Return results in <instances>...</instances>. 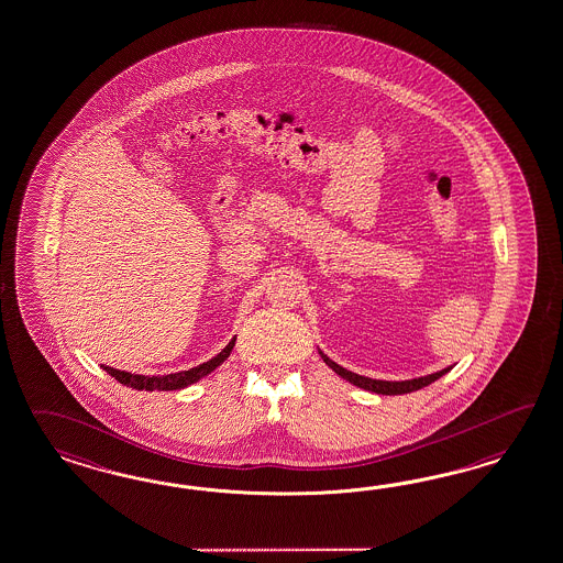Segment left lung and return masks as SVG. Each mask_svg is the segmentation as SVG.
<instances>
[{
    "label": "left lung",
    "instance_id": "8db88e82",
    "mask_svg": "<svg viewBox=\"0 0 563 563\" xmlns=\"http://www.w3.org/2000/svg\"><path fill=\"white\" fill-rule=\"evenodd\" d=\"M324 363L332 367L339 375L346 377L351 384L360 386L363 389H372L375 394H386V396H396V394H408V391H415V389L424 388L429 384H433L434 379H439L441 375L448 374L449 369L443 372H437V374L424 375V377H418V379H406V382H379V379H369V377H363V375L351 374L343 369L341 365H336L334 361L329 360L324 353H320Z\"/></svg>",
    "mask_w": 563,
    "mask_h": 563
}]
</instances>
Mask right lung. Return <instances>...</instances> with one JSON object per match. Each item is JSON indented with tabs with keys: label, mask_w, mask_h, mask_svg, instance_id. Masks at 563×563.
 Returning <instances> with one entry per match:
<instances>
[{
	"label": "right lung",
	"mask_w": 563,
	"mask_h": 563,
	"mask_svg": "<svg viewBox=\"0 0 563 563\" xmlns=\"http://www.w3.org/2000/svg\"><path fill=\"white\" fill-rule=\"evenodd\" d=\"M234 341H236V339H232L231 343L224 346L214 360L206 361L202 365L191 367L188 372L163 375V377H159V375L148 377V375L129 374V372H120V369L108 367V365H101V367H103L108 374L112 375L114 379H118L122 386H129V388L132 389H146V391H153V389H165V391H167V389L188 388L191 384H196L198 379H202L203 375L214 372L218 365H222V361L227 360V357L231 355Z\"/></svg>",
	"instance_id": "obj_1"
}]
</instances>
